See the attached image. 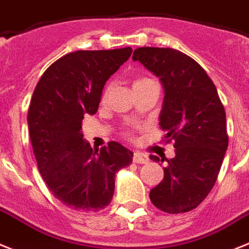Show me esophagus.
<instances>
[{
  "instance_id": "esophagus-1",
  "label": "esophagus",
  "mask_w": 249,
  "mask_h": 249,
  "mask_svg": "<svg viewBox=\"0 0 249 249\" xmlns=\"http://www.w3.org/2000/svg\"><path fill=\"white\" fill-rule=\"evenodd\" d=\"M133 161L137 163H147L150 161L148 156L146 154H142V152H135L133 155Z\"/></svg>"
}]
</instances>
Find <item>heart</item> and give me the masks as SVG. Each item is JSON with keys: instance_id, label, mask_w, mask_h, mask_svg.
Listing matches in <instances>:
<instances>
[{"instance_id": "heart-1", "label": "heart", "mask_w": 249, "mask_h": 249, "mask_svg": "<svg viewBox=\"0 0 249 249\" xmlns=\"http://www.w3.org/2000/svg\"><path fill=\"white\" fill-rule=\"evenodd\" d=\"M154 83H156V82H155L152 78H150V76H143V75L137 76V78L133 80V84H132L133 90H135V89H139V88H143V87H147V86H150V84H154ZM109 89H110V86L108 84V86L104 88L103 94H102V99H106V97L108 95V92H109ZM127 133H129V132H127Z\"/></svg>"}]
</instances>
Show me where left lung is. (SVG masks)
<instances>
[{"label": "left lung", "mask_w": 249, "mask_h": 249, "mask_svg": "<svg viewBox=\"0 0 249 249\" xmlns=\"http://www.w3.org/2000/svg\"><path fill=\"white\" fill-rule=\"evenodd\" d=\"M132 59L162 82L159 124L166 131L165 142L175 147V157L167 160L162 181L150 191V199L165 213H186L208 196L220 171L228 147L224 106L207 71L184 53L145 46L136 49ZM150 159L160 161L155 155Z\"/></svg>", "instance_id": "8db88e82"}]
</instances>
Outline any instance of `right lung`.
<instances>
[{
  "label": "right lung",
  "mask_w": 249,
  "mask_h": 249,
  "mask_svg": "<svg viewBox=\"0 0 249 249\" xmlns=\"http://www.w3.org/2000/svg\"><path fill=\"white\" fill-rule=\"evenodd\" d=\"M131 54V48L69 53L36 84L27 112L30 140L42 179L67 207L104 209L116 173L132 162V152L118 142L93 150L80 131L84 116L98 110L106 82Z\"/></svg>",
  "instance_id": "1"
}]
</instances>
